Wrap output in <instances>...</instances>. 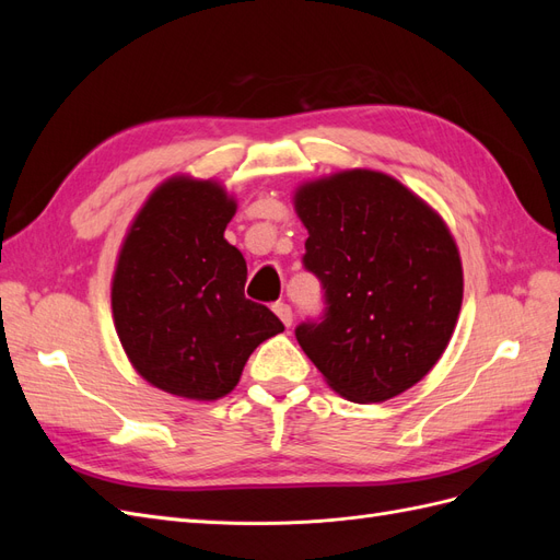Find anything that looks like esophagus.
I'll return each instance as SVG.
<instances>
[{"mask_svg":"<svg viewBox=\"0 0 560 560\" xmlns=\"http://www.w3.org/2000/svg\"><path fill=\"white\" fill-rule=\"evenodd\" d=\"M273 313L282 319V325H284V327H290V325H292L294 313H292V308H290V306H287V303H282V301L273 303Z\"/></svg>","mask_w":560,"mask_h":560,"instance_id":"1","label":"esophagus"}]
</instances>
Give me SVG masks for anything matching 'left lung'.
<instances>
[{"instance_id":"obj_1","label":"left lung","mask_w":560,"mask_h":560,"mask_svg":"<svg viewBox=\"0 0 560 560\" xmlns=\"http://www.w3.org/2000/svg\"><path fill=\"white\" fill-rule=\"evenodd\" d=\"M303 268L325 311L294 329L322 376L350 401L378 404L442 358L463 303L460 254L425 202L383 173L301 186Z\"/></svg>"}]
</instances>
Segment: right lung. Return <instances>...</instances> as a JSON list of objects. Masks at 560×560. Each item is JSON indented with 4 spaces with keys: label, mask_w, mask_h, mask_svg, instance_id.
Masks as SVG:
<instances>
[{
    "label": "right lung",
    "mask_w": 560,
    "mask_h": 560,
    "mask_svg": "<svg viewBox=\"0 0 560 560\" xmlns=\"http://www.w3.org/2000/svg\"><path fill=\"white\" fill-rule=\"evenodd\" d=\"M233 214L219 184L171 179L144 202L118 254L116 334L140 376L177 397L229 395L254 348L284 329L245 296L247 264L224 241Z\"/></svg>",
    "instance_id": "right-lung-1"
}]
</instances>
